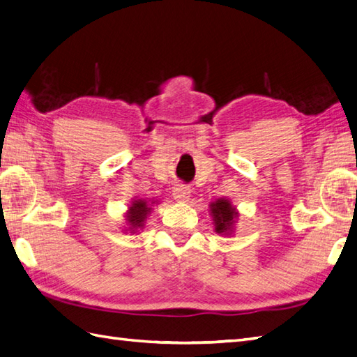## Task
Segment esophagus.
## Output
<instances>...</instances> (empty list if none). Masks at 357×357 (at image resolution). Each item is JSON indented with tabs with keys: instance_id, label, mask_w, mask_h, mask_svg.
<instances>
[{
	"instance_id": "34e87169",
	"label": "esophagus",
	"mask_w": 357,
	"mask_h": 357,
	"mask_svg": "<svg viewBox=\"0 0 357 357\" xmlns=\"http://www.w3.org/2000/svg\"><path fill=\"white\" fill-rule=\"evenodd\" d=\"M172 195H174V198L177 199V202L185 203V202H188L189 197H190V189L185 185H177V186H174Z\"/></svg>"
}]
</instances>
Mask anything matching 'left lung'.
Segmentation results:
<instances>
[{"label":"left lung","instance_id":"8db88e82","mask_svg":"<svg viewBox=\"0 0 357 357\" xmlns=\"http://www.w3.org/2000/svg\"><path fill=\"white\" fill-rule=\"evenodd\" d=\"M211 215L213 218L215 231L220 234H231L234 222L238 220L236 208L231 206L229 199L220 198L211 203Z\"/></svg>","mask_w":357,"mask_h":357}]
</instances>
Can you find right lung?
<instances>
[{"label":"right lung","mask_w":357,"mask_h":357,"mask_svg":"<svg viewBox=\"0 0 357 357\" xmlns=\"http://www.w3.org/2000/svg\"><path fill=\"white\" fill-rule=\"evenodd\" d=\"M151 204L144 202V199H135L132 206L128 207V211L126 213V218H127V222L130 225L128 229L132 230L133 233L137 229L144 227V221L146 220V216H149V213L151 212V207H150Z\"/></svg>","instance_id":"obj_1"}]
</instances>
